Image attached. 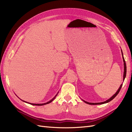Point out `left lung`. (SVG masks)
<instances>
[{
  "label": "left lung",
  "mask_w": 132,
  "mask_h": 132,
  "mask_svg": "<svg viewBox=\"0 0 132 132\" xmlns=\"http://www.w3.org/2000/svg\"><path fill=\"white\" fill-rule=\"evenodd\" d=\"M121 52H122V58H123V64H124V73H123V80L124 81L125 80V78H126V72H127V67H126V62H125V58H124V57H123V52H122V50H121ZM122 85H123V84H122L120 85V87H119V89H118V90L117 91V92L116 93L112 96L111 97H110L109 99H108V100H107L106 101H104V102H98V103H91V102H87V101H84V100H82V101H84V102H85V103H87V104H89V105H101V104H104V103H108V102H109L110 101H111V100H112L116 96L118 95V94L119 93V91H120V90H121V87H122Z\"/></svg>",
  "instance_id": "left-lung-1"
}]
</instances>
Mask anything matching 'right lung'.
I'll return each mask as SVG.
<instances>
[{
	"label": "right lung",
	"instance_id": "obj_1",
	"mask_svg": "<svg viewBox=\"0 0 132 132\" xmlns=\"http://www.w3.org/2000/svg\"><path fill=\"white\" fill-rule=\"evenodd\" d=\"M58 93L56 94V95L52 99V100H51L50 101H49L48 102H46V103H29V102H26V101H23V100H22V101H23V102H26V103H29V104H30V105H36V106H42V105H46V104H48V103H51L52 101H53L54 100V98H55V97L57 96V95H58Z\"/></svg>",
	"mask_w": 132,
	"mask_h": 132
}]
</instances>
